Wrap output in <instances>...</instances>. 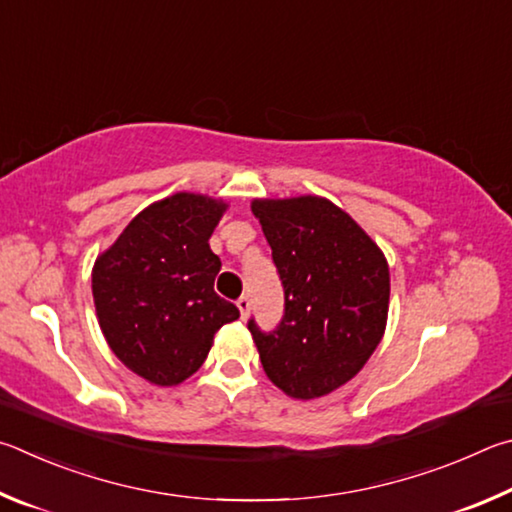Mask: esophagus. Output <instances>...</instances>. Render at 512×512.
I'll use <instances>...</instances> for the list:
<instances>
[{
  "instance_id": "34e87169",
  "label": "esophagus",
  "mask_w": 512,
  "mask_h": 512,
  "mask_svg": "<svg viewBox=\"0 0 512 512\" xmlns=\"http://www.w3.org/2000/svg\"><path fill=\"white\" fill-rule=\"evenodd\" d=\"M236 306H238V310H240L242 319H245V317L249 315V306H251V301H249V294H242V297L236 301Z\"/></svg>"
}]
</instances>
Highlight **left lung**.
<instances>
[{"mask_svg": "<svg viewBox=\"0 0 512 512\" xmlns=\"http://www.w3.org/2000/svg\"><path fill=\"white\" fill-rule=\"evenodd\" d=\"M285 292L281 324L249 319L261 364L288 396H326L360 373L389 312V265L351 215L326 197L254 200Z\"/></svg>", "mask_w": 512, "mask_h": 512, "instance_id": "obj_1", "label": "left lung"}]
</instances>
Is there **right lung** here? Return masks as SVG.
<instances>
[{
	"mask_svg": "<svg viewBox=\"0 0 512 512\" xmlns=\"http://www.w3.org/2000/svg\"><path fill=\"white\" fill-rule=\"evenodd\" d=\"M224 209L206 195H170L143 209L94 263V306L107 344L159 387L191 378L213 335L240 317L213 290L222 263L209 238Z\"/></svg>",
	"mask_w": 512,
	"mask_h": 512,
	"instance_id": "right-lung-1",
	"label": "right lung"
}]
</instances>
